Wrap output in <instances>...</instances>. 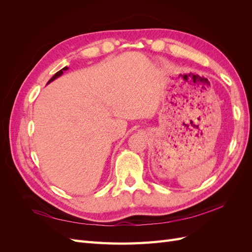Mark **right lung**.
<instances>
[{"label": "right lung", "instance_id": "1", "mask_svg": "<svg viewBox=\"0 0 252 252\" xmlns=\"http://www.w3.org/2000/svg\"><path fill=\"white\" fill-rule=\"evenodd\" d=\"M67 69H68V67H64V68H63V69H61L60 71H58V72H57V73H56L55 75H53V77H52V78H51V79H50V80L48 81V83H47V84H49L50 82H52L53 80H55V79H57L58 77H60V75L63 73V71H64V70H67Z\"/></svg>", "mask_w": 252, "mask_h": 252}]
</instances>
